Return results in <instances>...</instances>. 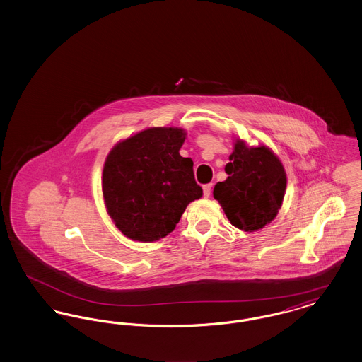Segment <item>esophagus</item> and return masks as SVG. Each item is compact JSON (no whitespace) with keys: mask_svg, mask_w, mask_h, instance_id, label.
Listing matches in <instances>:
<instances>
[{"mask_svg":"<svg viewBox=\"0 0 362 362\" xmlns=\"http://www.w3.org/2000/svg\"><path fill=\"white\" fill-rule=\"evenodd\" d=\"M210 192H211V185H205L204 186V195L209 198L210 197Z\"/></svg>","mask_w":362,"mask_h":362,"instance_id":"obj_1","label":"esophagus"}]
</instances>
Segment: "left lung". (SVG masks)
<instances>
[{"instance_id":"obj_1","label":"left lung","mask_w":362,"mask_h":362,"mask_svg":"<svg viewBox=\"0 0 362 362\" xmlns=\"http://www.w3.org/2000/svg\"><path fill=\"white\" fill-rule=\"evenodd\" d=\"M225 173L228 177L214 186L213 197L230 224L254 232L276 218L286 189V175L269 148H248L238 141Z\"/></svg>"}]
</instances>
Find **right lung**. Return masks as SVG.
Masks as SVG:
<instances>
[{"label":"right lung","instance_id":"right-lung-1","mask_svg":"<svg viewBox=\"0 0 362 362\" xmlns=\"http://www.w3.org/2000/svg\"><path fill=\"white\" fill-rule=\"evenodd\" d=\"M185 139L182 129L153 127L122 141L107 156L104 202L126 238H165L189 202L202 197L192 160L179 155Z\"/></svg>","mask_w":362,"mask_h":362}]
</instances>
